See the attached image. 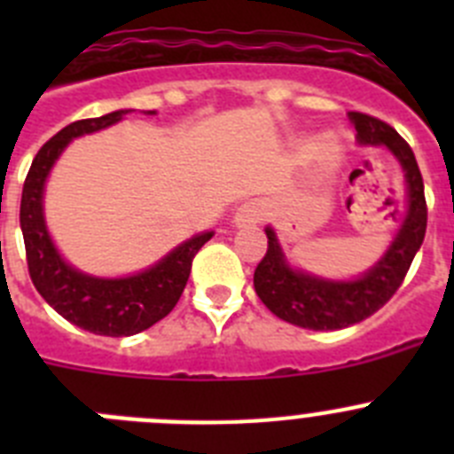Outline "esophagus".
<instances>
[{
  "label": "esophagus",
  "mask_w": 454,
  "mask_h": 454,
  "mask_svg": "<svg viewBox=\"0 0 454 454\" xmlns=\"http://www.w3.org/2000/svg\"><path fill=\"white\" fill-rule=\"evenodd\" d=\"M263 218V204L259 200H250V202L240 204L234 214V223L239 227H250Z\"/></svg>",
  "instance_id": "34e87169"
}]
</instances>
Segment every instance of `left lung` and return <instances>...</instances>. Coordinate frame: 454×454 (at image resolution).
<instances>
[{
  "mask_svg": "<svg viewBox=\"0 0 454 454\" xmlns=\"http://www.w3.org/2000/svg\"><path fill=\"white\" fill-rule=\"evenodd\" d=\"M350 120L359 145H384L400 161L407 179V214L382 259L352 282H332L291 268L275 230L266 227L268 250L254 270L256 295L277 318L316 332L343 330L382 309L403 284L427 230L423 177L407 140L372 115L352 111Z\"/></svg>",
  "mask_w": 454,
  "mask_h": 454,
  "instance_id": "obj_1",
  "label": "left lung"
}]
</instances>
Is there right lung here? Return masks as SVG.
<instances>
[{"label":"right lung","instance_id":"obj_1","mask_svg":"<svg viewBox=\"0 0 454 454\" xmlns=\"http://www.w3.org/2000/svg\"><path fill=\"white\" fill-rule=\"evenodd\" d=\"M127 114L129 108H122L102 118L77 120L63 127L35 154L29 175L24 179L22 202H20V227H22L27 266L34 286L63 318L82 330L102 336L138 334L166 318L186 288L192 259L200 247L214 236V231L192 236L147 270L118 279L86 275L63 262V256L51 243L43 215L47 175L72 138L106 129L111 124L120 122Z\"/></svg>","mask_w":454,"mask_h":454}]
</instances>
